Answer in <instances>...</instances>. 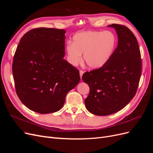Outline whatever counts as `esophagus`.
<instances>
[{
	"label": "esophagus",
	"mask_w": 153,
	"mask_h": 153,
	"mask_svg": "<svg viewBox=\"0 0 153 153\" xmlns=\"http://www.w3.org/2000/svg\"><path fill=\"white\" fill-rule=\"evenodd\" d=\"M84 71H82V70H80V78H82V75H83V74H84Z\"/></svg>",
	"instance_id": "esophagus-1"
}]
</instances>
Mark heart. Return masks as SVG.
<instances>
[{"label":"heart","instance_id":"heart-1","mask_svg":"<svg viewBox=\"0 0 153 153\" xmlns=\"http://www.w3.org/2000/svg\"><path fill=\"white\" fill-rule=\"evenodd\" d=\"M117 39L112 32L86 30L73 36L72 43H68L66 51L69 61L73 65L84 61L91 69H98L108 62L116 47Z\"/></svg>","mask_w":153,"mask_h":153}]
</instances>
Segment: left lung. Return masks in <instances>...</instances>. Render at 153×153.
<instances>
[{"mask_svg": "<svg viewBox=\"0 0 153 153\" xmlns=\"http://www.w3.org/2000/svg\"><path fill=\"white\" fill-rule=\"evenodd\" d=\"M116 30L118 45L105 66L85 72L82 80L90 88L86 108L96 115L121 110L135 96L142 71L140 48L135 35L122 25H108Z\"/></svg>", "mask_w": 153, "mask_h": 153, "instance_id": "8db88e82", "label": "left lung"}]
</instances>
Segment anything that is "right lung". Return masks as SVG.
<instances>
[{
	"instance_id": "1",
	"label": "right lung",
	"mask_w": 153,
	"mask_h": 153,
	"mask_svg": "<svg viewBox=\"0 0 153 153\" xmlns=\"http://www.w3.org/2000/svg\"><path fill=\"white\" fill-rule=\"evenodd\" d=\"M66 32L45 27L32 29L16 48L12 66L16 92L34 112L61 110L68 92L80 82L79 71L63 59Z\"/></svg>"
}]
</instances>
